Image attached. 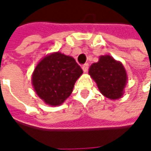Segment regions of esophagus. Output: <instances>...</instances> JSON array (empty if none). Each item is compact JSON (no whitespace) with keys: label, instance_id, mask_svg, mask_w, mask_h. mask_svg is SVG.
Here are the masks:
<instances>
[{"label":"esophagus","instance_id":"34e87169","mask_svg":"<svg viewBox=\"0 0 151 151\" xmlns=\"http://www.w3.org/2000/svg\"><path fill=\"white\" fill-rule=\"evenodd\" d=\"M82 68L83 70L84 73H87L88 72V63H84L83 65L82 66Z\"/></svg>","mask_w":151,"mask_h":151}]
</instances>
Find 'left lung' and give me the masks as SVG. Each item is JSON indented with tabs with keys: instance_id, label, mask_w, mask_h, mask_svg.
I'll use <instances>...</instances> for the list:
<instances>
[{
	"instance_id": "left-lung-1",
	"label": "left lung",
	"mask_w": 151,
	"mask_h": 151,
	"mask_svg": "<svg viewBox=\"0 0 151 151\" xmlns=\"http://www.w3.org/2000/svg\"><path fill=\"white\" fill-rule=\"evenodd\" d=\"M100 93L111 100L122 97L127 83L126 68L120 61L109 54L101 55L97 63H93L88 70Z\"/></svg>"
}]
</instances>
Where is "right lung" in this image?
Returning <instances> with one entry per match:
<instances>
[{
  "label": "right lung",
  "mask_w": 151,
  "mask_h": 151,
  "mask_svg": "<svg viewBox=\"0 0 151 151\" xmlns=\"http://www.w3.org/2000/svg\"><path fill=\"white\" fill-rule=\"evenodd\" d=\"M83 69L75 59L60 52L47 54L38 63L31 77L36 94L50 106H60L71 95Z\"/></svg>",
  "instance_id": "add662e5"
}]
</instances>
